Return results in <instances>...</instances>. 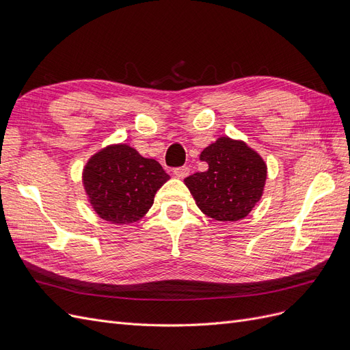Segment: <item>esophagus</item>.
<instances>
[{
  "instance_id": "esophagus-1",
  "label": "esophagus",
  "mask_w": 350,
  "mask_h": 350,
  "mask_svg": "<svg viewBox=\"0 0 350 350\" xmlns=\"http://www.w3.org/2000/svg\"><path fill=\"white\" fill-rule=\"evenodd\" d=\"M188 174H189V167L188 166H181V167H175L174 169V175L178 179H184L185 176H188Z\"/></svg>"
}]
</instances>
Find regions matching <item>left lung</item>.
Masks as SVG:
<instances>
[{
    "mask_svg": "<svg viewBox=\"0 0 350 350\" xmlns=\"http://www.w3.org/2000/svg\"><path fill=\"white\" fill-rule=\"evenodd\" d=\"M206 172L184 179L196 204L208 217L237 221L247 217L261 200L267 179L262 157L242 140L219 139L201 152Z\"/></svg>",
    "mask_w": 350,
    "mask_h": 350,
    "instance_id": "8db88e82",
    "label": "left lung"
}]
</instances>
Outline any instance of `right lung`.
<instances>
[{"instance_id":"add662e5","label":"right lung","mask_w":350,"mask_h":350,"mask_svg":"<svg viewBox=\"0 0 350 350\" xmlns=\"http://www.w3.org/2000/svg\"><path fill=\"white\" fill-rule=\"evenodd\" d=\"M167 179L161 163L122 143L103 147L83 169L84 191L92 208L115 225L140 220Z\"/></svg>"}]
</instances>
